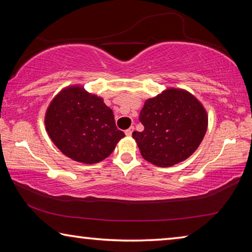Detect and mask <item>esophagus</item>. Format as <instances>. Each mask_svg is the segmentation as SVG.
<instances>
[{"mask_svg": "<svg viewBox=\"0 0 252 252\" xmlns=\"http://www.w3.org/2000/svg\"><path fill=\"white\" fill-rule=\"evenodd\" d=\"M133 130H134V127H133V126L129 127V129L126 130V134L127 136H131V135H132V132H133Z\"/></svg>", "mask_w": 252, "mask_h": 252, "instance_id": "34e87169", "label": "esophagus"}]
</instances>
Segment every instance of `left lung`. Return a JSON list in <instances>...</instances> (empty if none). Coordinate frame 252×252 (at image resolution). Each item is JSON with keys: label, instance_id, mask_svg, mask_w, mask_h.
<instances>
[{"label": "left lung", "instance_id": "1", "mask_svg": "<svg viewBox=\"0 0 252 252\" xmlns=\"http://www.w3.org/2000/svg\"><path fill=\"white\" fill-rule=\"evenodd\" d=\"M142 132L134 131L141 156L158 167H171L197 150L207 132L203 105L188 91L167 89L146 101L140 112Z\"/></svg>", "mask_w": 252, "mask_h": 252}]
</instances>
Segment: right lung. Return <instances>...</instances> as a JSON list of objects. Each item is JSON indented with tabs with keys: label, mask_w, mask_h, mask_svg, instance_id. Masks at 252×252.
<instances>
[{
	"label": "right lung",
	"mask_w": 252,
	"mask_h": 252,
	"mask_svg": "<svg viewBox=\"0 0 252 252\" xmlns=\"http://www.w3.org/2000/svg\"><path fill=\"white\" fill-rule=\"evenodd\" d=\"M45 126L53 143L72 160L92 164L108 158L125 136L102 97L73 85L51 102Z\"/></svg>",
	"instance_id": "add662e5"
}]
</instances>
